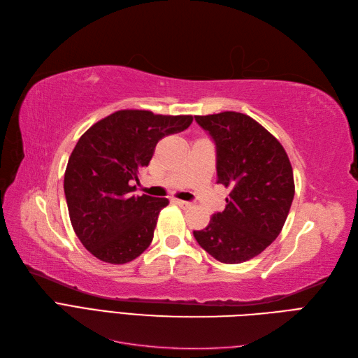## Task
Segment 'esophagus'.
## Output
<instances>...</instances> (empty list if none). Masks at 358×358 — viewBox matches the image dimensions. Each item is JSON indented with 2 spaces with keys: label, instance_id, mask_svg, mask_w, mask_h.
<instances>
[{
  "label": "esophagus",
  "instance_id": "esophagus-1",
  "mask_svg": "<svg viewBox=\"0 0 358 358\" xmlns=\"http://www.w3.org/2000/svg\"><path fill=\"white\" fill-rule=\"evenodd\" d=\"M176 203H177V205H180L181 208H190V206H192V203H190V202H187V201H181V199H176Z\"/></svg>",
  "mask_w": 358,
  "mask_h": 358
}]
</instances>
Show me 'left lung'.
Masks as SVG:
<instances>
[{"mask_svg": "<svg viewBox=\"0 0 358 358\" xmlns=\"http://www.w3.org/2000/svg\"><path fill=\"white\" fill-rule=\"evenodd\" d=\"M217 152V182L230 187L226 208L205 229L198 244L222 263H242L280 235L294 198L293 168L284 147L247 114L223 111L194 116Z\"/></svg>", "mask_w": 358, "mask_h": 358, "instance_id": "8db88e82", "label": "left lung"}]
</instances>
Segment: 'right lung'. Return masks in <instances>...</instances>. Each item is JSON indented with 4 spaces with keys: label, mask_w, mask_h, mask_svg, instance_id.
Returning a JSON list of instances; mask_svg holds the SVG:
<instances>
[{
    "label": "right lung",
    "mask_w": 358,
    "mask_h": 358,
    "mask_svg": "<svg viewBox=\"0 0 358 358\" xmlns=\"http://www.w3.org/2000/svg\"><path fill=\"white\" fill-rule=\"evenodd\" d=\"M192 116L120 110L80 136L68 159L64 190L74 232L96 259L132 262L153 241L166 198L134 196L138 174L148 166L164 136L187 129Z\"/></svg>",
    "instance_id": "1"
}]
</instances>
